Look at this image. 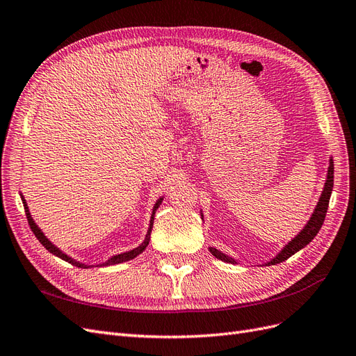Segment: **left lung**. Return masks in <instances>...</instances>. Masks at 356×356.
I'll return each mask as SVG.
<instances>
[{"instance_id": "8db88e82", "label": "left lung", "mask_w": 356, "mask_h": 356, "mask_svg": "<svg viewBox=\"0 0 356 356\" xmlns=\"http://www.w3.org/2000/svg\"><path fill=\"white\" fill-rule=\"evenodd\" d=\"M332 185H334V164L332 161H330V168H328V176H327V181H325V188L323 191V195H321L319 202L316 205V209L311 217V220L307 222V225L305 226L303 231L297 235L294 239H291L289 245H285V248L281 251V253L275 257L273 260H270L268 265H277V263H281L284 260H286L289 257H291L297 251L302 250L303 247H306L311 241L316 236V234L319 232L321 226H323L324 220H325V214L328 210V202H330V197H331V191H332ZM210 253L219 260L227 261V263H235L234 259L225 256L220 251H217L216 248H210Z\"/></svg>"}]
</instances>
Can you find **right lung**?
<instances>
[{
  "label": "right lung",
  "mask_w": 356,
  "mask_h": 356,
  "mask_svg": "<svg viewBox=\"0 0 356 356\" xmlns=\"http://www.w3.org/2000/svg\"><path fill=\"white\" fill-rule=\"evenodd\" d=\"M24 201V205H25V211H26V217H28V223H29V227H31V231L33 232V235L37 236V239L40 241V243L47 248L51 254H54V256H57V257H60V259H63V260H66V261H70L71 265H75V266H78V268H84V265H81V263H78V261H75V260H72L71 257H67L66 254H63L60 250H57L50 241L44 236V234L40 231L38 229V226L33 223V220H32V217H31V214H29V211H28V207H26V202H25V200H22ZM161 204V200H159L156 204H155V209H154V213H152V220H151V226H149V231H147V235H146V238H145V241L142 243V245H139L137 248H134V250H131V251H127V253H122V254H118V256H113L112 259H109L105 265L108 266V265H117V263H122V261H127V260H131V259H134L136 256H139L142 251L147 247V244H149V235H151V229H152V226H154V216H155V210L158 209V205Z\"/></svg>",
  "instance_id": "obj_1"
}]
</instances>
